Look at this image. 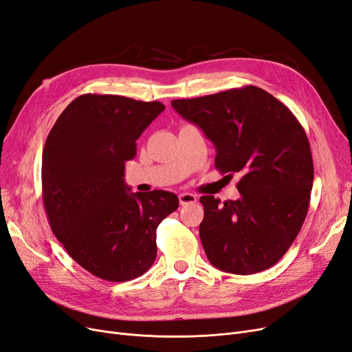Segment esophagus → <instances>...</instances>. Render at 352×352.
Segmentation results:
<instances>
[{
	"label": "esophagus",
	"instance_id": "34e87169",
	"mask_svg": "<svg viewBox=\"0 0 352 352\" xmlns=\"http://www.w3.org/2000/svg\"><path fill=\"white\" fill-rule=\"evenodd\" d=\"M178 199H179L181 206H187V204H192V203L197 201V197L194 196V194H190V192H181Z\"/></svg>",
	"mask_w": 352,
	"mask_h": 352
}]
</instances>
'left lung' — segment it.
I'll return each mask as SVG.
<instances>
[{
	"instance_id": "1",
	"label": "left lung",
	"mask_w": 352,
	"mask_h": 352,
	"mask_svg": "<svg viewBox=\"0 0 352 352\" xmlns=\"http://www.w3.org/2000/svg\"><path fill=\"white\" fill-rule=\"evenodd\" d=\"M171 106L213 142L219 171L241 177L238 200L200 199L207 259L238 276L272 267L292 246L309 209L314 160L305 129L281 101L254 85L173 100Z\"/></svg>"
}]
</instances>
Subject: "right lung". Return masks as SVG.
<instances>
[{
    "label": "right lung",
    "instance_id": "obj_1",
    "mask_svg": "<svg viewBox=\"0 0 352 352\" xmlns=\"http://www.w3.org/2000/svg\"><path fill=\"white\" fill-rule=\"evenodd\" d=\"M165 106L84 94L62 111L42 156L43 206L52 232L91 274L129 281L156 258V229L178 209L174 192H130L126 161Z\"/></svg>",
    "mask_w": 352,
    "mask_h": 352
}]
</instances>
